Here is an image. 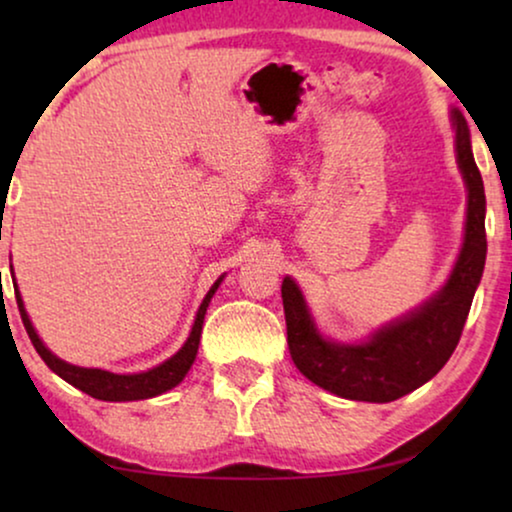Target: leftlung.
Returning <instances> with one entry per match:
<instances>
[{"label": "left lung", "instance_id": "obj_1", "mask_svg": "<svg viewBox=\"0 0 512 512\" xmlns=\"http://www.w3.org/2000/svg\"><path fill=\"white\" fill-rule=\"evenodd\" d=\"M454 153L466 184L464 242L447 282L415 310L361 342H335L314 324L307 300L291 277L282 282L286 340L307 380L349 401L389 403L438 375L464 331L487 258L485 186L471 149L464 114L452 109Z\"/></svg>", "mask_w": 512, "mask_h": 512}]
</instances>
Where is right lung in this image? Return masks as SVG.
<instances>
[{
  "instance_id": "right-lung-1",
  "label": "right lung",
  "mask_w": 512,
  "mask_h": 512,
  "mask_svg": "<svg viewBox=\"0 0 512 512\" xmlns=\"http://www.w3.org/2000/svg\"><path fill=\"white\" fill-rule=\"evenodd\" d=\"M11 270H13V265H11ZM221 282H223V275L216 279V282L212 284V289L207 291V296L202 298L198 314H195L191 333H188V338L184 345H181L179 352L172 354L167 361L158 363L156 368L144 370V373H130V375L109 373V370H102V368H81V366H74V363L58 359V356H55L51 349L41 342L39 333L34 331L30 314H27L23 298H20L18 284H16V300H18L20 317H23L25 331H27V335H30L34 349H37L41 359H44L46 366L51 368L55 375H60L62 380L69 382L76 389H81L83 394L97 398V401L121 403V401H142V398L160 396V394H165V391L174 389L181 380H184L186 373L193 366L195 356H198V345H200V335H202V324H205L207 307H209V303H212V296L216 293V289H219Z\"/></svg>"
}]
</instances>
